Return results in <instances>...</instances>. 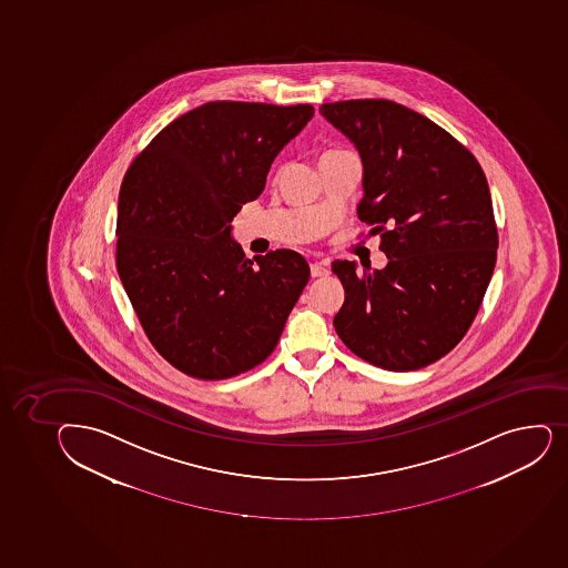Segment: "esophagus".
I'll return each mask as SVG.
<instances>
[{
    "mask_svg": "<svg viewBox=\"0 0 568 568\" xmlns=\"http://www.w3.org/2000/svg\"><path fill=\"white\" fill-rule=\"evenodd\" d=\"M328 263L326 261H315V263H311V275L313 277H324V275H328Z\"/></svg>",
    "mask_w": 568,
    "mask_h": 568,
    "instance_id": "34e87169",
    "label": "esophagus"
}]
</instances>
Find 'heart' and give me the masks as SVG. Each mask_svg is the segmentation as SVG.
<instances>
[{
  "label": "heart",
  "mask_w": 568,
  "mask_h": 568,
  "mask_svg": "<svg viewBox=\"0 0 568 568\" xmlns=\"http://www.w3.org/2000/svg\"><path fill=\"white\" fill-rule=\"evenodd\" d=\"M337 152H343V151H341V149H334V151L322 152V156H332V154H337ZM322 156H321V159H322Z\"/></svg>",
  "instance_id": "1"
}]
</instances>
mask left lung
Returning a JSON list of instances; mask_svg holds the SVG:
<instances>
[{"label": "left lung", "mask_w": 568, "mask_h": 568, "mask_svg": "<svg viewBox=\"0 0 568 568\" xmlns=\"http://www.w3.org/2000/svg\"><path fill=\"white\" fill-rule=\"evenodd\" d=\"M321 115L359 152L357 216L376 225L371 233L389 225L384 268L332 264L345 288L335 332L376 367H427L466 335L496 266L485 173L453 135L392 100L332 102Z\"/></svg>", "instance_id": "8db88e82"}]
</instances>
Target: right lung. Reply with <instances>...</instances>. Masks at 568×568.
<instances>
[{
  "instance_id": "add662e5",
  "label": "right lung",
  "mask_w": 568,
  "mask_h": 568,
  "mask_svg": "<svg viewBox=\"0 0 568 568\" xmlns=\"http://www.w3.org/2000/svg\"><path fill=\"white\" fill-rule=\"evenodd\" d=\"M313 115L310 104L209 102L168 124L126 171L119 277L152 346L187 376L223 381L263 363L310 281L291 250L246 258L231 222Z\"/></svg>"
}]
</instances>
